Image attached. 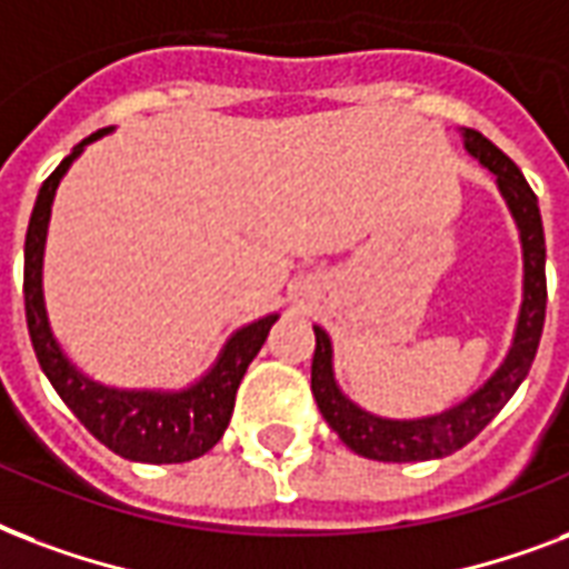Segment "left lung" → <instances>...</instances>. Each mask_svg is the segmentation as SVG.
<instances>
[{
	"mask_svg": "<svg viewBox=\"0 0 569 569\" xmlns=\"http://www.w3.org/2000/svg\"><path fill=\"white\" fill-rule=\"evenodd\" d=\"M460 136H463V148L469 151V157H475L483 169L492 171L496 187L517 222L519 243H522V306H519L517 329H513L508 356L469 398L442 409V412H433V416L386 418L362 409L338 389L332 368V341L323 326H315L317 347L315 362H311V391H315L317 407L323 412L326 425L332 427L350 451L368 457V460H380V463L439 460V457H448L472 442L475 436L499 416L501 407L513 398L519 382L528 377L540 335H543L546 240L537 196L522 178V171L513 166V160L505 157L487 136H481L478 130H466V127L460 130Z\"/></svg>",
	"mask_w": 569,
	"mask_h": 569,
	"instance_id": "8db88e82",
	"label": "left lung"
}]
</instances>
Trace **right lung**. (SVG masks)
<instances>
[{"label": "right lung", "instance_id": "obj_1", "mask_svg": "<svg viewBox=\"0 0 569 569\" xmlns=\"http://www.w3.org/2000/svg\"><path fill=\"white\" fill-rule=\"evenodd\" d=\"M112 133V127L97 130L59 162V169L43 180L38 201H34L29 231H26V323L32 335V347L41 362L47 380L70 412L88 427V433L133 463H187L207 453L219 439L234 412V398L243 380L246 368L252 365L258 350L270 335V326L279 315L258 317L252 323L240 326L216 356V362L187 389H116L91 380L52 335L47 302H43V246L50 228L52 198L61 178L68 174L86 144L97 142L100 136Z\"/></svg>", "mask_w": 569, "mask_h": 569}]
</instances>
